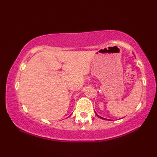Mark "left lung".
Wrapping results in <instances>:
<instances>
[{
	"label": "left lung",
	"instance_id": "1",
	"mask_svg": "<svg viewBox=\"0 0 157 157\" xmlns=\"http://www.w3.org/2000/svg\"><path fill=\"white\" fill-rule=\"evenodd\" d=\"M95 113H96V115H97V116L98 117H100V118H101V119H105V120H107V119H105V118H103V117H100V116H98V114H97V113H96V112H95Z\"/></svg>",
	"mask_w": 157,
	"mask_h": 157
}]
</instances>
